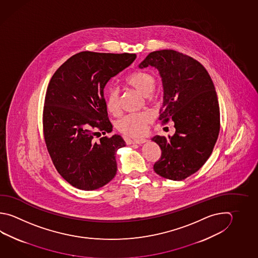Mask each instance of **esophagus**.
Wrapping results in <instances>:
<instances>
[{"instance_id": "obj_1", "label": "esophagus", "mask_w": 258, "mask_h": 258, "mask_svg": "<svg viewBox=\"0 0 258 258\" xmlns=\"http://www.w3.org/2000/svg\"><path fill=\"white\" fill-rule=\"evenodd\" d=\"M146 139H138V140H130L127 141L128 144H142L146 142Z\"/></svg>"}]
</instances>
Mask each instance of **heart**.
Wrapping results in <instances>:
<instances>
[{"instance_id":"obj_1","label":"heart","mask_w":258,"mask_h":258,"mask_svg":"<svg viewBox=\"0 0 258 258\" xmlns=\"http://www.w3.org/2000/svg\"><path fill=\"white\" fill-rule=\"evenodd\" d=\"M126 85L134 88L144 97H148L156 86V78L152 74L147 71H136L131 74L125 80ZM105 104L107 111L114 116L120 113V94L117 88H110L105 97ZM152 120L151 112H138L127 114L117 121V128L119 132L131 137L141 136L149 123Z\"/></svg>"}]
</instances>
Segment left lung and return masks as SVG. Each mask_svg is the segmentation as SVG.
I'll use <instances>...</instances> for the list:
<instances>
[{
  "label": "left lung",
  "instance_id": "left-lung-1",
  "mask_svg": "<svg viewBox=\"0 0 258 258\" xmlns=\"http://www.w3.org/2000/svg\"><path fill=\"white\" fill-rule=\"evenodd\" d=\"M151 66L161 75L163 103L159 119L174 122L173 136L153 137L161 150L153 169L172 180H184L209 159L220 132V108L214 83L197 60L166 49L151 52L140 68Z\"/></svg>",
  "mask_w": 258,
  "mask_h": 258
}]
</instances>
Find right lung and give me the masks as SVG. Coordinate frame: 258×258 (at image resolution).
<instances>
[{"label": "right lung", "mask_w": 258, "mask_h": 258, "mask_svg": "<svg viewBox=\"0 0 258 258\" xmlns=\"http://www.w3.org/2000/svg\"><path fill=\"white\" fill-rule=\"evenodd\" d=\"M136 54L80 52L68 59L49 82L43 112L44 137L59 174L84 190H97L117 174L116 152L126 146L112 132L104 88L131 66Z\"/></svg>", "instance_id": "right-lung-1"}]
</instances>
